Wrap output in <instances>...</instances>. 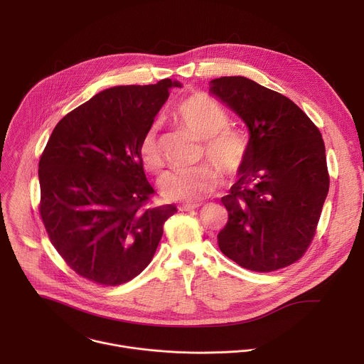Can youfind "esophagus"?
<instances>
[{
  "instance_id": "obj_1",
  "label": "esophagus",
  "mask_w": 364,
  "mask_h": 364,
  "mask_svg": "<svg viewBox=\"0 0 364 364\" xmlns=\"http://www.w3.org/2000/svg\"><path fill=\"white\" fill-rule=\"evenodd\" d=\"M200 207V204L198 203H193V204H183V205H180L178 207V210L180 212H190V210H196V209H198Z\"/></svg>"
}]
</instances>
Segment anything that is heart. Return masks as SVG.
I'll return each instance as SVG.
<instances>
[{
    "mask_svg": "<svg viewBox=\"0 0 364 364\" xmlns=\"http://www.w3.org/2000/svg\"><path fill=\"white\" fill-rule=\"evenodd\" d=\"M173 118L180 127L203 139L201 155L218 165L228 178H235L242 173L250 157V139L245 131L228 127L229 114L219 102L197 92L180 103ZM138 154L146 170L159 173L163 168V154L154 128L141 138ZM214 166L203 163L167 173L160 183L163 194L168 200L184 203H194L210 196L220 184V173Z\"/></svg>",
    "mask_w": 364,
    "mask_h": 364,
    "instance_id": "heart-1",
    "label": "heart"
}]
</instances>
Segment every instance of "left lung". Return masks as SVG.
Returning <instances> with one entry per match:
<instances>
[{
  "label": "left lung",
  "instance_id": "1",
  "mask_svg": "<svg viewBox=\"0 0 364 364\" xmlns=\"http://www.w3.org/2000/svg\"><path fill=\"white\" fill-rule=\"evenodd\" d=\"M210 92L249 128L250 157L229 194L220 250L255 272L285 268L313 242L330 176L320 129L287 96L243 77L210 82Z\"/></svg>",
  "mask_w": 364,
  "mask_h": 364
}]
</instances>
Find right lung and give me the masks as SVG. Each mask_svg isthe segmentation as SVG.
<instances>
[{
	"label": "right lung",
	"instance_id": "1",
	"mask_svg": "<svg viewBox=\"0 0 364 364\" xmlns=\"http://www.w3.org/2000/svg\"><path fill=\"white\" fill-rule=\"evenodd\" d=\"M178 82L105 89L59 121L38 163L40 216L63 261L82 278L115 287L151 262L174 204L155 193L141 138Z\"/></svg>",
	"mask_w": 364,
	"mask_h": 364
}]
</instances>
